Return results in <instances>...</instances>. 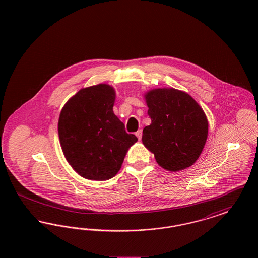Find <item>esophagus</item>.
<instances>
[{
  "instance_id": "1",
  "label": "esophagus",
  "mask_w": 258,
  "mask_h": 258,
  "mask_svg": "<svg viewBox=\"0 0 258 258\" xmlns=\"http://www.w3.org/2000/svg\"><path fill=\"white\" fill-rule=\"evenodd\" d=\"M135 135L137 136V138H138L139 140H141V137H142V131H141V130H139L138 132H136V133H135Z\"/></svg>"
}]
</instances>
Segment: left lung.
I'll return each mask as SVG.
<instances>
[{
	"label": "left lung",
	"instance_id": "left-lung-1",
	"mask_svg": "<svg viewBox=\"0 0 258 258\" xmlns=\"http://www.w3.org/2000/svg\"><path fill=\"white\" fill-rule=\"evenodd\" d=\"M144 98L152 122L143 130V145L167 171L191 166L208 136V120L201 106L188 94L174 88L150 90Z\"/></svg>",
	"mask_w": 258,
	"mask_h": 258
}]
</instances>
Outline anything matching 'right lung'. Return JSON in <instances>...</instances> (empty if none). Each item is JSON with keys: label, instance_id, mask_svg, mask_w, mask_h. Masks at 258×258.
Here are the masks:
<instances>
[{"label": "right lung", "instance_id": "right-lung-1", "mask_svg": "<svg viewBox=\"0 0 258 258\" xmlns=\"http://www.w3.org/2000/svg\"><path fill=\"white\" fill-rule=\"evenodd\" d=\"M116 92L108 84L79 90L63 105L58 133L63 156L74 171L92 181H106L122 167L135 142L114 114Z\"/></svg>", "mask_w": 258, "mask_h": 258}]
</instances>
